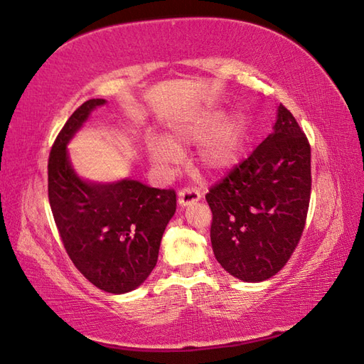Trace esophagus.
<instances>
[{
	"label": "esophagus",
	"mask_w": 364,
	"mask_h": 364,
	"mask_svg": "<svg viewBox=\"0 0 364 364\" xmlns=\"http://www.w3.org/2000/svg\"><path fill=\"white\" fill-rule=\"evenodd\" d=\"M199 199H200L199 190L193 188V187H183L179 190V195H177V200H179V204L182 207L196 203V200H199Z\"/></svg>",
	"instance_id": "esophagus-1"
}]
</instances>
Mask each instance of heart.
Wrapping results in <instances>:
<instances>
[{"instance_id": "heart-1", "label": "heart", "mask_w": 364, "mask_h": 364, "mask_svg": "<svg viewBox=\"0 0 364 364\" xmlns=\"http://www.w3.org/2000/svg\"><path fill=\"white\" fill-rule=\"evenodd\" d=\"M221 109L204 110L187 123L176 126L169 139L154 136L149 140V154L156 164L169 166L179 161L182 144L205 143L198 152L200 168L208 174L223 173L237 164L245 148V121L233 117L225 121Z\"/></svg>"}]
</instances>
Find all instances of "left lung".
Returning <instances> with one entry per match:
<instances>
[{"instance_id": "obj_1", "label": "left lung", "mask_w": 364, "mask_h": 364, "mask_svg": "<svg viewBox=\"0 0 364 364\" xmlns=\"http://www.w3.org/2000/svg\"><path fill=\"white\" fill-rule=\"evenodd\" d=\"M310 195V143L280 104L274 132L205 195L216 260L245 282L276 276L302 237Z\"/></svg>"}]
</instances>
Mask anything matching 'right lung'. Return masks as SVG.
Listing matches in <instances>:
<instances>
[{
    "label": "right lung",
    "mask_w": 364,
    "mask_h": 364,
    "mask_svg": "<svg viewBox=\"0 0 364 364\" xmlns=\"http://www.w3.org/2000/svg\"><path fill=\"white\" fill-rule=\"evenodd\" d=\"M104 102L85 101L55 136L48 159V198L73 264L96 288L121 294L141 285L154 269L161 235L176 212V191L129 179L88 183L75 174L67 143Z\"/></svg>",
    "instance_id": "obj_1"
}]
</instances>
